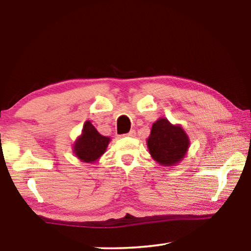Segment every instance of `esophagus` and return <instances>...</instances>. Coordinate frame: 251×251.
I'll use <instances>...</instances> for the list:
<instances>
[{
  "mask_svg": "<svg viewBox=\"0 0 251 251\" xmlns=\"http://www.w3.org/2000/svg\"><path fill=\"white\" fill-rule=\"evenodd\" d=\"M124 136H127V137H135L136 136V131H135V129H131L129 133H127V134H125Z\"/></svg>",
  "mask_w": 251,
  "mask_h": 251,
  "instance_id": "34e87169",
  "label": "esophagus"
}]
</instances>
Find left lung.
<instances>
[{
  "label": "left lung",
  "instance_id": "left-lung-1",
  "mask_svg": "<svg viewBox=\"0 0 251 251\" xmlns=\"http://www.w3.org/2000/svg\"><path fill=\"white\" fill-rule=\"evenodd\" d=\"M147 147L157 163L174 166L180 163L189 147V137L180 125H173L167 118H159L151 126Z\"/></svg>",
  "mask_w": 251,
  "mask_h": 251
}]
</instances>
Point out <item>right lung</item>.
Returning <instances> with one entry per match:
<instances>
[{
    "mask_svg": "<svg viewBox=\"0 0 251 251\" xmlns=\"http://www.w3.org/2000/svg\"><path fill=\"white\" fill-rule=\"evenodd\" d=\"M109 137L100 135L90 121L85 122L82 135L76 139L73 151L78 159L85 163H94L106 151Z\"/></svg>",
    "mask_w": 251,
    "mask_h": 251,
    "instance_id": "right-lung-1",
    "label": "right lung"
}]
</instances>
